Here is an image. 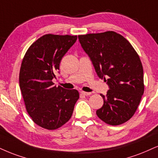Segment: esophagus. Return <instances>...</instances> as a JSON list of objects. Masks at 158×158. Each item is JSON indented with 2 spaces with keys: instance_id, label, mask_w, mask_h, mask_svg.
<instances>
[{
  "instance_id": "obj_1",
  "label": "esophagus",
  "mask_w": 158,
  "mask_h": 158,
  "mask_svg": "<svg viewBox=\"0 0 158 158\" xmlns=\"http://www.w3.org/2000/svg\"><path fill=\"white\" fill-rule=\"evenodd\" d=\"M81 94L82 95H84V96H89V95H91V92H85V91H81Z\"/></svg>"
}]
</instances>
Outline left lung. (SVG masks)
Wrapping results in <instances>:
<instances>
[{"label":"left lung","instance_id":"1","mask_svg":"<svg viewBox=\"0 0 158 158\" xmlns=\"http://www.w3.org/2000/svg\"><path fill=\"white\" fill-rule=\"evenodd\" d=\"M78 39L98 77L109 87L106 96L100 94L104 103L97 110V116L110 125L124 123L135 114L144 91L139 55L124 36L114 31L79 35Z\"/></svg>","mask_w":158,"mask_h":158}]
</instances>
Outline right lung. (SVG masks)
Returning a JSON list of instances; mask_svg holds the SVG:
<instances>
[{
	"label": "right lung",
	"instance_id": "right-lung-1",
	"mask_svg": "<svg viewBox=\"0 0 158 158\" xmlns=\"http://www.w3.org/2000/svg\"><path fill=\"white\" fill-rule=\"evenodd\" d=\"M77 36L46 34L29 47L19 71V88L27 112L37 125L56 130L70 119L79 99L75 89L53 85L63 56Z\"/></svg>",
	"mask_w": 158,
	"mask_h": 158
}]
</instances>
